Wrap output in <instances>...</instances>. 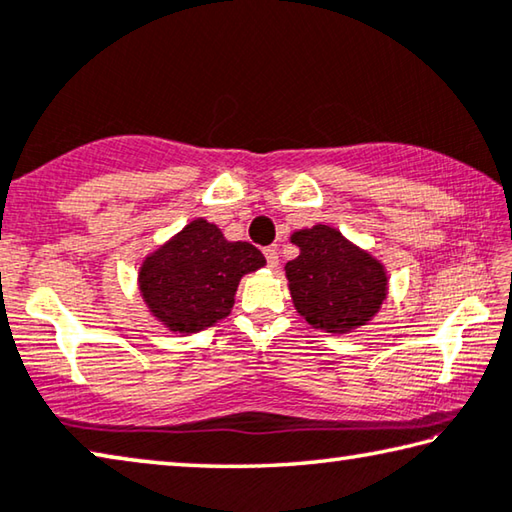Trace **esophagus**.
Instances as JSON below:
<instances>
[{
  "label": "esophagus",
  "instance_id": "34e87169",
  "mask_svg": "<svg viewBox=\"0 0 512 512\" xmlns=\"http://www.w3.org/2000/svg\"><path fill=\"white\" fill-rule=\"evenodd\" d=\"M264 257H266V264H269L271 269H275V266H278V262H280L278 248H266V250H264Z\"/></svg>",
  "mask_w": 512,
  "mask_h": 512
}]
</instances>
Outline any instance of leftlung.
I'll list each match as a JSON object with an SVG mask.
<instances>
[{
	"mask_svg": "<svg viewBox=\"0 0 512 512\" xmlns=\"http://www.w3.org/2000/svg\"><path fill=\"white\" fill-rule=\"evenodd\" d=\"M289 239L300 250L285 266L296 312L332 335L367 326L387 298L385 264L330 225L303 227Z\"/></svg>",
	"mask_w": 512,
	"mask_h": 512,
	"instance_id": "1",
	"label": "left lung"
}]
</instances>
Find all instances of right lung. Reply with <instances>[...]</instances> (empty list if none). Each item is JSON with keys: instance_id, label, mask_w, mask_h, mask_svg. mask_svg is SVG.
<instances>
[{"instance_id": "right-lung-1", "label": "right lung", "mask_w": 512, "mask_h": 512, "mask_svg": "<svg viewBox=\"0 0 512 512\" xmlns=\"http://www.w3.org/2000/svg\"><path fill=\"white\" fill-rule=\"evenodd\" d=\"M264 264L253 243L227 241L221 227L193 218L141 259L136 282L161 326L175 335H193L225 319L243 275Z\"/></svg>"}]
</instances>
